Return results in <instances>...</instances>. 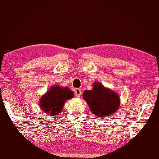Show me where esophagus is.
Here are the masks:
<instances>
[{
  "label": "esophagus",
  "mask_w": 159,
  "mask_h": 159,
  "mask_svg": "<svg viewBox=\"0 0 159 159\" xmlns=\"http://www.w3.org/2000/svg\"><path fill=\"white\" fill-rule=\"evenodd\" d=\"M75 95L76 97L79 98L80 96H81V89H76L75 90Z\"/></svg>",
  "instance_id": "obj_1"
}]
</instances>
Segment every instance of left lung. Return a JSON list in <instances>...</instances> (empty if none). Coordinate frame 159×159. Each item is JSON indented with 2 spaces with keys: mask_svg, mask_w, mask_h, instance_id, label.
I'll use <instances>...</instances> for the list:
<instances>
[{
  "mask_svg": "<svg viewBox=\"0 0 159 159\" xmlns=\"http://www.w3.org/2000/svg\"><path fill=\"white\" fill-rule=\"evenodd\" d=\"M83 97L92 112L98 117L113 114L119 108V96L99 82L94 83L92 90H85Z\"/></svg>",
  "mask_w": 159,
  "mask_h": 159,
  "instance_id": "8db88e82",
  "label": "left lung"
}]
</instances>
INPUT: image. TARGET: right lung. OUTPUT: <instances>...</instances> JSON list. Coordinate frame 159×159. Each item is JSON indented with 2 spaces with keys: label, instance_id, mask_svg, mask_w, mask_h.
Instances as JSON below:
<instances>
[{
  "label": "right lung",
  "instance_id": "1",
  "mask_svg": "<svg viewBox=\"0 0 159 159\" xmlns=\"http://www.w3.org/2000/svg\"><path fill=\"white\" fill-rule=\"evenodd\" d=\"M74 97V93L68 88L52 86L40 100V107L45 114L57 116L63 107L65 101Z\"/></svg>",
  "mask_w": 159,
  "mask_h": 159
}]
</instances>
